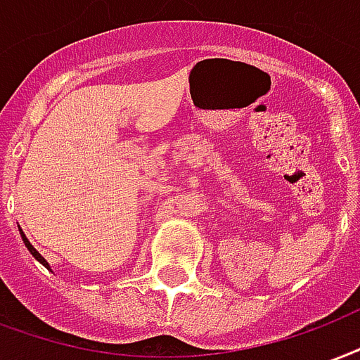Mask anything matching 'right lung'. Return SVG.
Returning a JSON list of instances; mask_svg holds the SVG:
<instances>
[{
  "instance_id": "right-lung-1",
  "label": "right lung",
  "mask_w": 360,
  "mask_h": 360,
  "mask_svg": "<svg viewBox=\"0 0 360 360\" xmlns=\"http://www.w3.org/2000/svg\"><path fill=\"white\" fill-rule=\"evenodd\" d=\"M20 236H22V240H24V246L28 248V252H30V254H32V255H34V257H36V259H38V262H39V263H41V265H44V267H47V269H49V263L45 262L44 257H41V254H39L38 250H36V248L32 246V244H30V240H28V238H26V236H24V233H22V229H20Z\"/></svg>"
}]
</instances>
